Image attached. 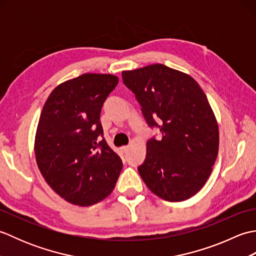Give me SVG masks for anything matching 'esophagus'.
I'll return each instance as SVG.
<instances>
[{"instance_id":"obj_1","label":"esophagus","mask_w":256,"mask_h":256,"mask_svg":"<svg viewBox=\"0 0 256 256\" xmlns=\"http://www.w3.org/2000/svg\"><path fill=\"white\" fill-rule=\"evenodd\" d=\"M121 150H122V152H123V154H126V152L128 150V146H123V148H122Z\"/></svg>"}]
</instances>
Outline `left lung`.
I'll use <instances>...</instances> for the list:
<instances>
[{"instance_id": "left-lung-1", "label": "left lung", "mask_w": 256, "mask_h": 256, "mask_svg": "<svg viewBox=\"0 0 256 256\" xmlns=\"http://www.w3.org/2000/svg\"><path fill=\"white\" fill-rule=\"evenodd\" d=\"M150 128L162 138L146 144L138 172L152 192L172 202L204 186L219 150V126L204 90L189 74L162 64L122 72Z\"/></svg>"}]
</instances>
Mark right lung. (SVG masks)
I'll list each match as a JSON object with an SVG mask.
<instances>
[{
  "mask_svg": "<svg viewBox=\"0 0 256 256\" xmlns=\"http://www.w3.org/2000/svg\"><path fill=\"white\" fill-rule=\"evenodd\" d=\"M118 82L110 74H84L57 86L46 100L35 135L42 177L68 202L88 206L116 187L122 160L103 138L100 113Z\"/></svg>",
  "mask_w": 256,
  "mask_h": 256,
  "instance_id": "right-lung-1",
  "label": "right lung"
}]
</instances>
